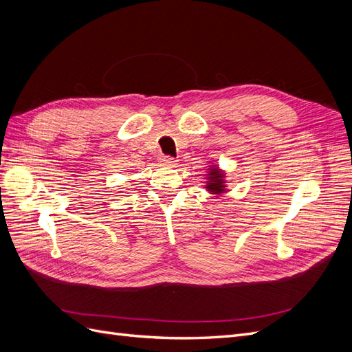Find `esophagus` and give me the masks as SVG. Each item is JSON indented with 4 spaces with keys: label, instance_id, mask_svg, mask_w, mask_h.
<instances>
[{
    "label": "esophagus",
    "instance_id": "obj_1",
    "mask_svg": "<svg viewBox=\"0 0 352 352\" xmlns=\"http://www.w3.org/2000/svg\"><path fill=\"white\" fill-rule=\"evenodd\" d=\"M162 163L166 164V166H173L176 163V160L173 157H170V155H163L162 157Z\"/></svg>",
    "mask_w": 352,
    "mask_h": 352
}]
</instances>
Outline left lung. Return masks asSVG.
<instances>
[{
    "label": "left lung",
    "mask_w": 352,
    "mask_h": 352,
    "mask_svg": "<svg viewBox=\"0 0 352 352\" xmlns=\"http://www.w3.org/2000/svg\"><path fill=\"white\" fill-rule=\"evenodd\" d=\"M210 177H208V184H207V189L212 194H220L225 192V186H223V175L217 172V168H211L210 170Z\"/></svg>",
    "instance_id": "8db88e82"
}]
</instances>
